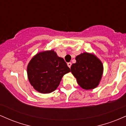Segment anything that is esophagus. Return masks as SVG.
<instances>
[{
	"label": "esophagus",
	"mask_w": 126,
	"mask_h": 126,
	"mask_svg": "<svg viewBox=\"0 0 126 126\" xmlns=\"http://www.w3.org/2000/svg\"><path fill=\"white\" fill-rule=\"evenodd\" d=\"M67 66L69 68H70V67H71V66H72V63H70V62H69V63H67Z\"/></svg>",
	"instance_id": "1"
}]
</instances>
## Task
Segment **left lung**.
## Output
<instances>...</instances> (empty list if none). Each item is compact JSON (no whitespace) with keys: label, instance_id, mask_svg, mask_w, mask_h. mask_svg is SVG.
<instances>
[{"label":"left lung","instance_id":"1","mask_svg":"<svg viewBox=\"0 0 126 126\" xmlns=\"http://www.w3.org/2000/svg\"><path fill=\"white\" fill-rule=\"evenodd\" d=\"M76 63L71 66V72L76 78L78 84L83 89L96 88L100 82L103 65L95 55L83 53L75 58Z\"/></svg>","mask_w":126,"mask_h":126}]
</instances>
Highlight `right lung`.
<instances>
[{"label":"right lung","instance_id":"add662e5","mask_svg":"<svg viewBox=\"0 0 126 126\" xmlns=\"http://www.w3.org/2000/svg\"><path fill=\"white\" fill-rule=\"evenodd\" d=\"M70 72L64 59L53 50L37 54L27 67L29 81L36 91L43 94L53 92L58 87L62 78Z\"/></svg>","mask_w":126,"mask_h":126}]
</instances>
